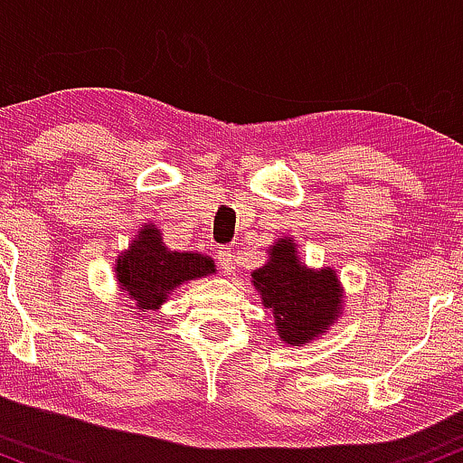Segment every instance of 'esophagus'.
Instances as JSON below:
<instances>
[{"mask_svg": "<svg viewBox=\"0 0 463 463\" xmlns=\"http://www.w3.org/2000/svg\"><path fill=\"white\" fill-rule=\"evenodd\" d=\"M238 264V256L232 251V249H222L218 251V267L222 269L225 273H232Z\"/></svg>", "mask_w": 463, "mask_h": 463, "instance_id": "34e87169", "label": "esophagus"}]
</instances>
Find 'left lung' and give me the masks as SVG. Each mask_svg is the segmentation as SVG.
Listing matches in <instances>:
<instances>
[{"label": "left lung", "mask_w": 463, "mask_h": 463, "mask_svg": "<svg viewBox=\"0 0 463 463\" xmlns=\"http://www.w3.org/2000/svg\"><path fill=\"white\" fill-rule=\"evenodd\" d=\"M295 249L290 238H279L269 249V262L251 273V282L264 308L273 313L279 339L288 345H306L339 319L344 288L336 271L308 269Z\"/></svg>", "instance_id": "left-lung-1"}]
</instances>
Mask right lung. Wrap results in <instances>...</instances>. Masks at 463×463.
I'll return each mask as SVG.
<instances>
[{
	"label": "right lung",
	"mask_w": 463,
	"mask_h": 463,
	"mask_svg": "<svg viewBox=\"0 0 463 463\" xmlns=\"http://www.w3.org/2000/svg\"><path fill=\"white\" fill-rule=\"evenodd\" d=\"M210 273H216L214 260L192 251H170L153 222L144 225L131 247L116 260L119 288L135 301L137 313L146 317L157 310L176 287Z\"/></svg>",
	"instance_id": "add662e5"
}]
</instances>
